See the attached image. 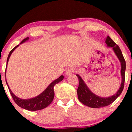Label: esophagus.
Returning <instances> with one entry per match:
<instances>
[{"label": "esophagus", "instance_id": "1", "mask_svg": "<svg viewBox=\"0 0 132 132\" xmlns=\"http://www.w3.org/2000/svg\"><path fill=\"white\" fill-rule=\"evenodd\" d=\"M75 71L76 69L75 68H68L67 70H66L65 73H66V75H70L74 73L75 72Z\"/></svg>", "mask_w": 132, "mask_h": 132}]
</instances>
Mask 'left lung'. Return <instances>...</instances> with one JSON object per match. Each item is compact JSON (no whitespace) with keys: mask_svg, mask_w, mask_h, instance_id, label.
<instances>
[{"mask_svg":"<svg viewBox=\"0 0 132 132\" xmlns=\"http://www.w3.org/2000/svg\"><path fill=\"white\" fill-rule=\"evenodd\" d=\"M105 43L108 47L112 48L114 52L118 58L121 63V83L118 91L114 95L109 97H101L93 93L88 87L82 77L79 75L77 74L78 78V87L77 89V95L78 98L81 103L91 108H100L106 107L111 104L116 100L117 98L121 94L124 88L125 84V70H126V62L124 59L121 50L119 48V46L114 42L109 36H107L105 39Z\"/></svg>","mask_w":132,"mask_h":132,"instance_id":"obj_1","label":"left lung"}]
</instances>
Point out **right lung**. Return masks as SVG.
<instances>
[{
	"instance_id": "obj_1",
	"label": "right lung",
	"mask_w": 132,
	"mask_h": 132,
	"mask_svg": "<svg viewBox=\"0 0 132 132\" xmlns=\"http://www.w3.org/2000/svg\"><path fill=\"white\" fill-rule=\"evenodd\" d=\"M29 39V38H25L24 39H23V40L22 41L20 44L23 43L25 41H28ZM18 46H19V45L16 46L15 47H14V48L12 49L10 51V52H9L8 57H7V63H8V61L11 55V54L13 52V51H14ZM6 73H5V75H6ZM63 75L60 76L58 78H57L56 80L53 81V82L46 87V89L44 91H43L41 94H39V95L34 97V98H30V99H22V98H18L16 96L14 95V94H13V92L11 91V90L10 89V88H9L8 84H7V80H6V82L7 86H8L9 92H10V94H11L12 98L14 100V102H15L19 107H22V109H26V110H30V111H36V110H41V109H45V108L48 107V106L52 103V102L54 98V86H55V84H57L59 82L62 81V80H63Z\"/></svg>"
}]
</instances>
